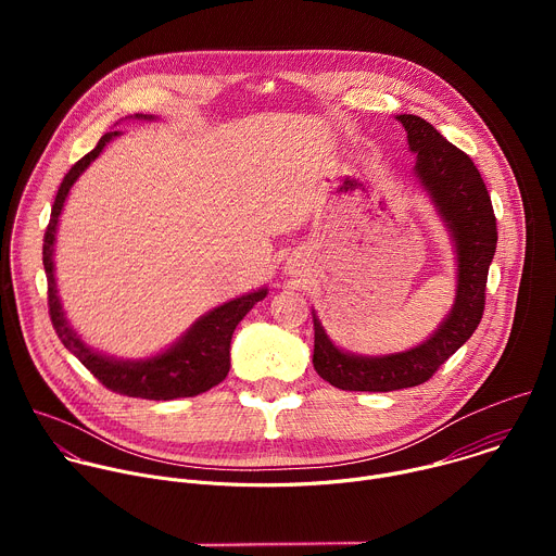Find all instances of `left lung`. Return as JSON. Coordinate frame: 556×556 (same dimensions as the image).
<instances>
[{
	"mask_svg": "<svg viewBox=\"0 0 556 556\" xmlns=\"http://www.w3.org/2000/svg\"><path fill=\"white\" fill-rule=\"evenodd\" d=\"M416 153V176L446 222L457 255L455 303L442 326L420 345L387 356H361L339 350L314 316L316 374L343 391H395L427 382L478 330L489 266L497 249V219L486 185L470 157L451 144L431 123L414 114L395 116Z\"/></svg>",
	"mask_w": 556,
	"mask_h": 556,
	"instance_id": "obj_1",
	"label": "left lung"
}]
</instances>
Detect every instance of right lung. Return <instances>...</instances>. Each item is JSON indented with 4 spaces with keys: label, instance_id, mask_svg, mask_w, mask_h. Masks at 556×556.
<instances>
[{
    "label": "right lung",
    "instance_id": "1",
    "mask_svg": "<svg viewBox=\"0 0 556 556\" xmlns=\"http://www.w3.org/2000/svg\"><path fill=\"white\" fill-rule=\"evenodd\" d=\"M136 118H151L136 114ZM118 131H108L97 147L84 155L63 178L50 222L43 235V268L48 277V307L50 319L56 337L70 350L78 361H81L99 382H103L108 389L129 395V399H144V401H174V399H189V395H198L208 391L211 387L219 384L228 369H230V339L232 332L244 316L251 312V307L262 301L268 290H255L251 294H244L240 299H232L208 314L198 319L185 337L178 339L167 352L144 358V361H118L112 356H103L88 348L81 337H78L72 326L67 324L65 314L61 309V301L56 296V281H54V235L59 226V215L63 211V202L76 182L92 161H97L103 147L116 138Z\"/></svg>",
    "mask_w": 556,
    "mask_h": 556
}]
</instances>
